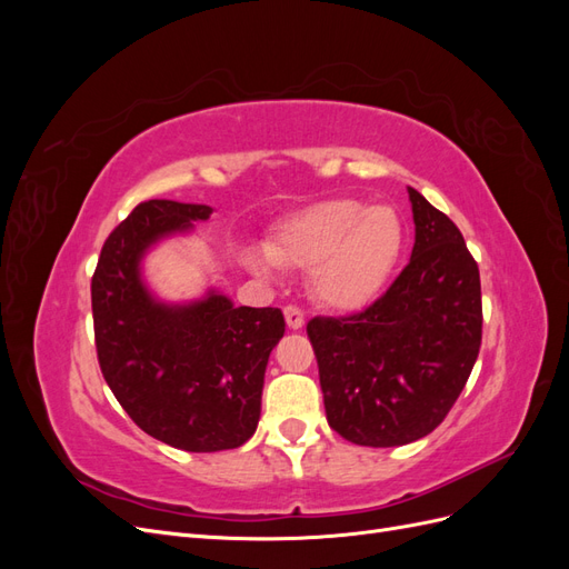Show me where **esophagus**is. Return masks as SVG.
<instances>
[{
	"label": "esophagus",
	"mask_w": 569,
	"mask_h": 569,
	"mask_svg": "<svg viewBox=\"0 0 569 569\" xmlns=\"http://www.w3.org/2000/svg\"><path fill=\"white\" fill-rule=\"evenodd\" d=\"M284 320H287V327L289 330H301L303 327V311L301 308H297V306H287L284 308Z\"/></svg>",
	"instance_id": "esophagus-1"
}]
</instances>
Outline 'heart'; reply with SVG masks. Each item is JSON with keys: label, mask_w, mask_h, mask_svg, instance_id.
I'll return each mask as SVG.
<instances>
[{"label": "heart", "mask_w": 569, "mask_h": 569, "mask_svg": "<svg viewBox=\"0 0 569 569\" xmlns=\"http://www.w3.org/2000/svg\"><path fill=\"white\" fill-rule=\"evenodd\" d=\"M403 249V222L391 206L332 199L289 216L266 249H249L253 272L311 268L313 297L335 311H358L385 289Z\"/></svg>", "instance_id": "heart-1"}]
</instances>
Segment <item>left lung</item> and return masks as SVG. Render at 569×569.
Returning <instances> with one entry per match:
<instances>
[{"instance_id":"1","label":"left lung","mask_w":569,"mask_h":569,"mask_svg":"<svg viewBox=\"0 0 569 569\" xmlns=\"http://www.w3.org/2000/svg\"><path fill=\"white\" fill-rule=\"evenodd\" d=\"M416 244L363 313L308 322L327 422L372 449L418 441L460 396L481 343L479 268L460 230L408 187Z\"/></svg>"}]
</instances>
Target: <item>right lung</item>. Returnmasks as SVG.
Masks as SVG:
<instances>
[{
    "instance_id": "right-lung-1",
    "label": "right lung",
    "mask_w": 569,
    "mask_h": 569,
    "mask_svg": "<svg viewBox=\"0 0 569 569\" xmlns=\"http://www.w3.org/2000/svg\"><path fill=\"white\" fill-rule=\"evenodd\" d=\"M211 213L203 203H140L109 234L92 278L107 385L149 437L192 453L237 449L256 432L268 358L284 335L280 308L234 306L213 287L166 301L147 284L151 249Z\"/></svg>"
}]
</instances>
